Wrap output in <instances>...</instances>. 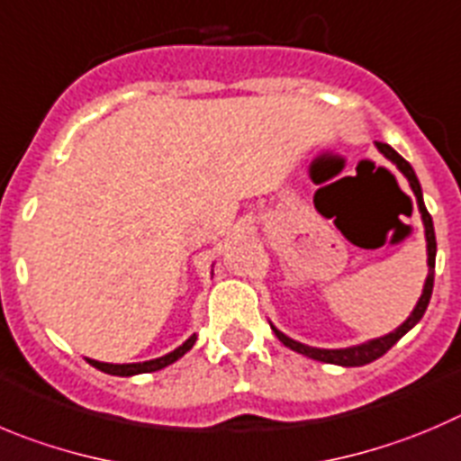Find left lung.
Returning <instances> with one entry per match:
<instances>
[{"instance_id": "8db88e82", "label": "left lung", "mask_w": 461, "mask_h": 461, "mask_svg": "<svg viewBox=\"0 0 461 461\" xmlns=\"http://www.w3.org/2000/svg\"><path fill=\"white\" fill-rule=\"evenodd\" d=\"M377 149H380L382 154H384L386 158H389L391 163H395V167H398L402 175L407 177V182H410L411 191H414L416 195V204H419V211H420V218H423V225H425V240H428V279H425V286H423V294H420L419 303H416L414 312H411V316L407 318L402 325H400L395 332H389L386 337H380V339H373V341H366V343H359V346H352V348H339V350H322V348H312V346H304V343L300 341H294V339H289L284 332H279L277 328H273L275 337L279 339V341L284 343L286 348H291V350L300 352V355H307L312 357V359L316 361H325V364H339V366H364V364H371V361H375L377 357L384 355L389 348H393L395 343L400 341V339L405 337L407 332H410L411 328H414L416 322L423 318L425 309H428L429 304V298H432V286H434V259H437V239H434V225H432V216L428 213V209H425V202H423V191H420V184H419V177H416L414 167L410 166V163L405 161V158L400 157L398 152H395L391 145L386 143H375Z\"/></svg>"}]
</instances>
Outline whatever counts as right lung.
Listing matches in <instances>:
<instances>
[{
  "label": "right lung",
  "mask_w": 461,
  "mask_h": 461,
  "mask_svg": "<svg viewBox=\"0 0 461 461\" xmlns=\"http://www.w3.org/2000/svg\"><path fill=\"white\" fill-rule=\"evenodd\" d=\"M195 341H197V334H193V337L188 339V341H184L177 350L167 352V355L158 357V359L139 361V364H104V361H95V359H88V364L95 368H100V371L109 373V375H120V377L139 375V373H154V371H161V368L170 366L172 361H177L179 357L186 355Z\"/></svg>",
  "instance_id": "obj_1"
}]
</instances>
